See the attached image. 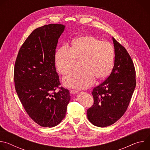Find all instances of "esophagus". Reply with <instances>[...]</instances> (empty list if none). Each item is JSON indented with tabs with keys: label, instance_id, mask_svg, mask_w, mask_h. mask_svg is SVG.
Returning <instances> with one entry per match:
<instances>
[{
	"label": "esophagus",
	"instance_id": "34e87169",
	"mask_svg": "<svg viewBox=\"0 0 150 150\" xmlns=\"http://www.w3.org/2000/svg\"><path fill=\"white\" fill-rule=\"evenodd\" d=\"M77 92H78V91H77V90H70V93H71V94H74L76 93Z\"/></svg>",
	"mask_w": 150,
	"mask_h": 150
}]
</instances>
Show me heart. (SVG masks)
Here are the masks:
<instances>
[{"label": "heart", "instance_id": "heart-1", "mask_svg": "<svg viewBox=\"0 0 150 150\" xmlns=\"http://www.w3.org/2000/svg\"><path fill=\"white\" fill-rule=\"evenodd\" d=\"M114 59V49L109 42L84 35L75 39L70 48L65 45L56 53V65L59 72L68 75L75 69L76 60H81V71L63 79L67 87L86 88L94 83L95 78L103 79L111 71Z\"/></svg>", "mask_w": 150, "mask_h": 150}]
</instances>
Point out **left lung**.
Segmentation results:
<instances>
[{"label":"left lung","mask_w":150,"mask_h":150,"mask_svg":"<svg viewBox=\"0 0 150 150\" xmlns=\"http://www.w3.org/2000/svg\"><path fill=\"white\" fill-rule=\"evenodd\" d=\"M115 64L111 74L91 92L93 105L87 110L89 121L98 127L109 126L126 112L136 86L134 62L126 49L113 37Z\"/></svg>","instance_id":"left-lung-1"}]
</instances>
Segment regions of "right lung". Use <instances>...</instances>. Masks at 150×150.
<instances>
[{
    "label": "right lung",
    "instance_id": "obj_1",
    "mask_svg": "<svg viewBox=\"0 0 150 150\" xmlns=\"http://www.w3.org/2000/svg\"><path fill=\"white\" fill-rule=\"evenodd\" d=\"M64 28L62 24H51L34 30L21 47L15 63L18 97L29 116L45 127L57 125L65 117L71 98L69 91L60 87L55 68L56 49Z\"/></svg>",
    "mask_w": 150,
    "mask_h": 150
}]
</instances>
